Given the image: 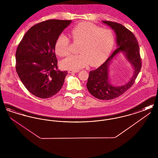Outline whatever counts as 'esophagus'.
<instances>
[{"mask_svg":"<svg viewBox=\"0 0 158 158\" xmlns=\"http://www.w3.org/2000/svg\"><path fill=\"white\" fill-rule=\"evenodd\" d=\"M69 73H77L79 72V70H69L68 71Z\"/></svg>","mask_w":158,"mask_h":158,"instance_id":"1","label":"esophagus"}]
</instances>
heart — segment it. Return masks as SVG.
<instances>
[{"label":"heart","mask_w":158,"mask_h":158,"mask_svg":"<svg viewBox=\"0 0 158 158\" xmlns=\"http://www.w3.org/2000/svg\"><path fill=\"white\" fill-rule=\"evenodd\" d=\"M70 35L74 42L81 43L78 48L80 53L71 55L61 62L64 69L76 70L89 64L91 66H99L107 59L115 42L113 31L88 22L77 24L70 30ZM70 43L65 34H60L54 45L56 54L60 57L68 56Z\"/></svg>","instance_id":"heart-1"}]
</instances>
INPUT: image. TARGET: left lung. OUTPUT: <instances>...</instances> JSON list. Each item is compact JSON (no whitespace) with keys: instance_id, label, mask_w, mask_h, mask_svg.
I'll return each mask as SVG.
<instances>
[{"instance_id":"8db88e82","label":"left lung","mask_w":158,"mask_h":158,"mask_svg":"<svg viewBox=\"0 0 158 158\" xmlns=\"http://www.w3.org/2000/svg\"><path fill=\"white\" fill-rule=\"evenodd\" d=\"M113 29L117 35V48L98 69L91 70L86 86L90 94L101 100L117 98L132 86L142 68V60L138 41L133 33L123 25L111 21H103ZM123 52L134 67V74L131 81L120 87H114L109 82L108 67L110 61L117 54Z\"/></svg>"}]
</instances>
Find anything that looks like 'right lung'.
<instances>
[{"mask_svg": "<svg viewBox=\"0 0 158 158\" xmlns=\"http://www.w3.org/2000/svg\"><path fill=\"white\" fill-rule=\"evenodd\" d=\"M71 20L49 19L28 30L16 52V70L25 87L35 97L48 98L62 88L67 71H60L54 45Z\"/></svg>", "mask_w": 158, "mask_h": 158, "instance_id": "1", "label": "right lung"}]
</instances>
